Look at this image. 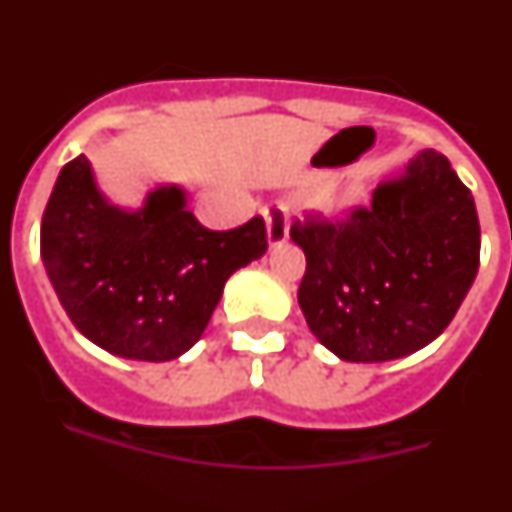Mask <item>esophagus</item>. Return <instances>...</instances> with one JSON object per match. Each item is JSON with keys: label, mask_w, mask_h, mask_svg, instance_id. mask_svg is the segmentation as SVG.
<instances>
[{"label": "esophagus", "mask_w": 512, "mask_h": 512, "mask_svg": "<svg viewBox=\"0 0 512 512\" xmlns=\"http://www.w3.org/2000/svg\"><path fill=\"white\" fill-rule=\"evenodd\" d=\"M266 238H269V246H282L289 238V225L287 215H284V207H266Z\"/></svg>", "instance_id": "esophagus-1"}]
</instances>
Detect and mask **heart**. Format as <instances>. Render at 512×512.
<instances>
[{
    "label": "heart",
    "mask_w": 512,
    "mask_h": 512,
    "mask_svg": "<svg viewBox=\"0 0 512 512\" xmlns=\"http://www.w3.org/2000/svg\"><path fill=\"white\" fill-rule=\"evenodd\" d=\"M361 197V187H356V184H348V187H343L341 192L333 197V202L336 205H351V202H356Z\"/></svg>",
    "instance_id": "b5f03b06"
}]
</instances>
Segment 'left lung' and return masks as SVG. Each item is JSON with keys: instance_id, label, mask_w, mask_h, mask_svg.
Wrapping results in <instances>:
<instances>
[{"instance_id": "1", "label": "left lung", "mask_w": 512, "mask_h": 512, "mask_svg": "<svg viewBox=\"0 0 512 512\" xmlns=\"http://www.w3.org/2000/svg\"><path fill=\"white\" fill-rule=\"evenodd\" d=\"M305 251L300 300L312 336L343 361H392L451 323L479 269L474 197L449 158L423 151L379 184L372 207L289 228Z\"/></svg>"}]
</instances>
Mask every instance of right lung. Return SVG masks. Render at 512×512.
<instances>
[{
  "instance_id": "add662e5",
  "label": "right lung",
  "mask_w": 512,
  "mask_h": 512,
  "mask_svg": "<svg viewBox=\"0 0 512 512\" xmlns=\"http://www.w3.org/2000/svg\"><path fill=\"white\" fill-rule=\"evenodd\" d=\"M264 217L207 230L182 187L140 210L110 205L87 156L63 166L45 205L40 256L71 323L122 359L171 361L200 341L233 271L266 253Z\"/></svg>"
}]
</instances>
